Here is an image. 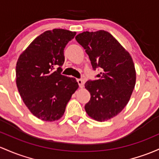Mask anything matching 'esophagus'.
Returning <instances> with one entry per match:
<instances>
[{
    "label": "esophagus",
    "instance_id": "obj_1",
    "mask_svg": "<svg viewBox=\"0 0 159 159\" xmlns=\"http://www.w3.org/2000/svg\"><path fill=\"white\" fill-rule=\"evenodd\" d=\"M77 82H78L80 88H83V87H84V81L82 79H77Z\"/></svg>",
    "mask_w": 159,
    "mask_h": 159
}]
</instances>
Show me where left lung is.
Returning <instances> with one entry per match:
<instances>
[{"mask_svg": "<svg viewBox=\"0 0 159 159\" xmlns=\"http://www.w3.org/2000/svg\"><path fill=\"white\" fill-rule=\"evenodd\" d=\"M85 50L97 80H89L85 88L90 99L86 112L97 121L111 119L128 104L136 84V71L130 53L108 31H84L75 37Z\"/></svg>", "mask_w": 159, "mask_h": 159, "instance_id": "8db88e82", "label": "left lung"}]
</instances>
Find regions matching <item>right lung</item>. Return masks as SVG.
Listing matches in <instances>:
<instances>
[{"instance_id": "add662e5", "label": "right lung", "mask_w": 159, "mask_h": 159, "mask_svg": "<svg viewBox=\"0 0 159 159\" xmlns=\"http://www.w3.org/2000/svg\"><path fill=\"white\" fill-rule=\"evenodd\" d=\"M75 34V31L62 29L44 31L17 61L16 78L19 93L29 111L43 121L60 119L71 95L78 88L75 78L61 75V66L65 61L64 49Z\"/></svg>"}]
</instances>
